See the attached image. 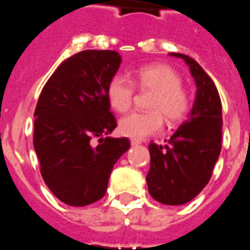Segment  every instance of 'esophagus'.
<instances>
[{
    "mask_svg": "<svg viewBox=\"0 0 250 250\" xmlns=\"http://www.w3.org/2000/svg\"><path fill=\"white\" fill-rule=\"evenodd\" d=\"M141 141L140 140H131V145L132 146H138V145H141Z\"/></svg>",
    "mask_w": 250,
    "mask_h": 250,
    "instance_id": "obj_1",
    "label": "esophagus"
}]
</instances>
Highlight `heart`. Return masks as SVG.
I'll return each instance as SVG.
<instances>
[{"label": "heart", "instance_id": "obj_1", "mask_svg": "<svg viewBox=\"0 0 250 250\" xmlns=\"http://www.w3.org/2000/svg\"><path fill=\"white\" fill-rule=\"evenodd\" d=\"M134 84L141 89L151 90L146 112H132L119 121V132L133 140L155 134L164 125V114L171 123H177L190 112L191 99L182 79L176 70L165 64L141 66L134 73ZM134 84L122 75H116L107 86V98L110 107L117 112H127L132 105Z\"/></svg>", "mask_w": 250, "mask_h": 250}]
</instances>
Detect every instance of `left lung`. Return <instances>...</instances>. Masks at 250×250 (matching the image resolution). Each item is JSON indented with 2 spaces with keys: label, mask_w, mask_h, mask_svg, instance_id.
<instances>
[{
  "label": "left lung",
  "mask_w": 250,
  "mask_h": 250,
  "mask_svg": "<svg viewBox=\"0 0 250 250\" xmlns=\"http://www.w3.org/2000/svg\"><path fill=\"white\" fill-rule=\"evenodd\" d=\"M181 58L190 68L196 84V98L190 116L166 145L151 142V166L147 185L151 196L165 205L191 201L208 185L221 151V101L211 78L185 54Z\"/></svg>",
  "instance_id": "1"
}]
</instances>
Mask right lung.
I'll return each instance as SVG.
<instances>
[{
	"label": "right lung",
	"instance_id": "1",
	"mask_svg": "<svg viewBox=\"0 0 250 250\" xmlns=\"http://www.w3.org/2000/svg\"><path fill=\"white\" fill-rule=\"evenodd\" d=\"M121 62L112 50L80 51L58 66L39 97L34 148L45 184L66 205L102 199L113 166L131 146L125 137H104L117 127L107 86Z\"/></svg>",
	"mask_w": 250,
	"mask_h": 250
}]
</instances>
